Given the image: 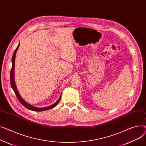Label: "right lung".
Wrapping results in <instances>:
<instances>
[{"instance_id": "obj_1", "label": "right lung", "mask_w": 146, "mask_h": 146, "mask_svg": "<svg viewBox=\"0 0 146 146\" xmlns=\"http://www.w3.org/2000/svg\"><path fill=\"white\" fill-rule=\"evenodd\" d=\"M19 44L17 46V48L15 49L13 54V56H12V68H11V87L13 89V90L14 91L15 95L16 96L17 98H18V100L19 101V102L21 103L27 108L30 110H32V111H45V110H48L49 109H52L53 108H54L58 104V102L61 100V97H60V98H59V100L55 102V104H54L53 105L47 107H45V108H37L34 106H32V105H30L29 104L27 103V102L25 101L22 97H21V96L19 95V94L18 93V90L16 89V85L15 84V80H14V68H15V55H16V51L18 50V48H19Z\"/></svg>"}]
</instances>
